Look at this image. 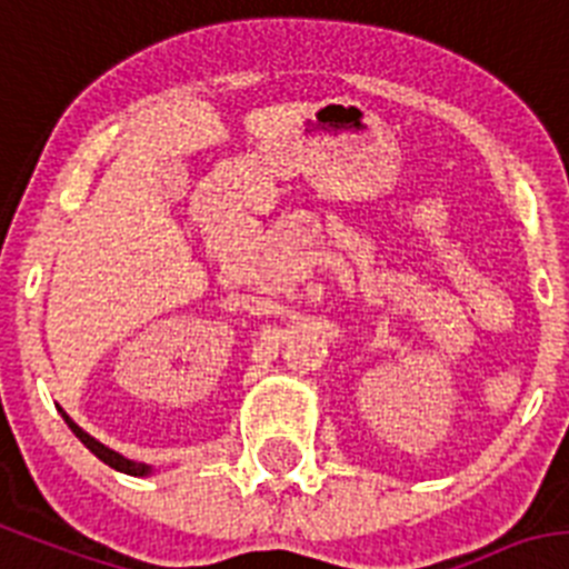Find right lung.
<instances>
[{"mask_svg":"<svg viewBox=\"0 0 569 569\" xmlns=\"http://www.w3.org/2000/svg\"><path fill=\"white\" fill-rule=\"evenodd\" d=\"M61 417H64V420H67V426H70V429H72V435H76L78 440L83 442V446L90 448V451L98 457V460L107 462L109 468H114V471H123V473H132V477H143V473H149V466H143V462L127 460V457H121V455H118V451H112V448H107V446H101V442H98V440H92V437L87 435V431H81L76 423H72V420L64 415V411H61Z\"/></svg>","mask_w":569,"mask_h":569,"instance_id":"1","label":"right lung"}]
</instances>
